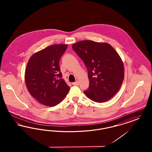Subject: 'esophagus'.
<instances>
[{"mask_svg": "<svg viewBox=\"0 0 152 152\" xmlns=\"http://www.w3.org/2000/svg\"><path fill=\"white\" fill-rule=\"evenodd\" d=\"M72 84L73 86H79V82L77 81H76V82L73 83Z\"/></svg>", "mask_w": 152, "mask_h": 152, "instance_id": "34e87169", "label": "esophagus"}]
</instances>
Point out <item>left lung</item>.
I'll return each mask as SVG.
<instances>
[{"instance_id": "8db88e82", "label": "left lung", "mask_w": 152, "mask_h": 152, "mask_svg": "<svg viewBox=\"0 0 152 152\" xmlns=\"http://www.w3.org/2000/svg\"><path fill=\"white\" fill-rule=\"evenodd\" d=\"M88 69L89 87L84 94L92 101H108L118 91L124 78L123 60L107 43L82 40L72 46Z\"/></svg>"}]
</instances>
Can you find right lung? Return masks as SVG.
<instances>
[{
	"instance_id": "add662e5",
	"label": "right lung",
	"mask_w": 152,
	"mask_h": 152,
	"mask_svg": "<svg viewBox=\"0 0 152 152\" xmlns=\"http://www.w3.org/2000/svg\"><path fill=\"white\" fill-rule=\"evenodd\" d=\"M67 44L48 46L29 58L25 71V81L29 94L45 106L54 107L63 100L70 88L62 79L60 59Z\"/></svg>"
}]
</instances>
